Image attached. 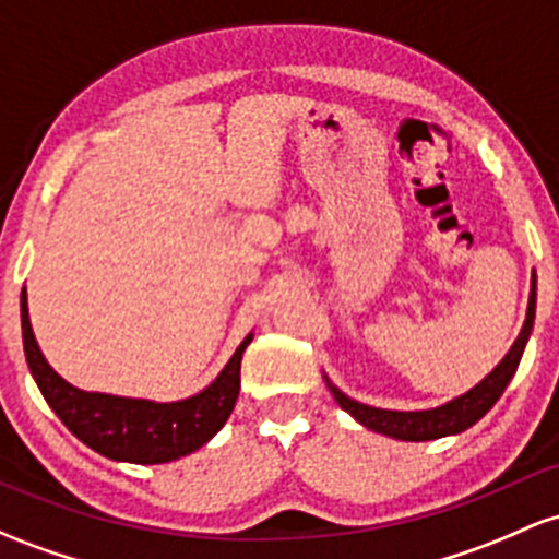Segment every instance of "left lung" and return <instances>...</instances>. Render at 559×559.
Returning <instances> with one entry per match:
<instances>
[{
	"instance_id": "1",
	"label": "left lung",
	"mask_w": 559,
	"mask_h": 559,
	"mask_svg": "<svg viewBox=\"0 0 559 559\" xmlns=\"http://www.w3.org/2000/svg\"><path fill=\"white\" fill-rule=\"evenodd\" d=\"M533 318H536V278H533V289L528 299V316H525L523 331L514 340L512 349L507 353V358L496 366L493 371L483 379L477 388H472L467 395L456 397V401L445 403V406L432 408V411H384V408H371L364 403L353 401L345 392H340L334 384H329L331 395L347 411L349 416L360 421L364 427L373 429V432L390 435L395 440H411V443H419V440H438L445 435L464 432V429L475 425L477 419L488 414L493 408V403L499 401L501 392L507 390L509 379L518 371L520 358H523L525 342H528Z\"/></svg>"
}]
</instances>
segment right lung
<instances>
[{"mask_svg":"<svg viewBox=\"0 0 559 559\" xmlns=\"http://www.w3.org/2000/svg\"><path fill=\"white\" fill-rule=\"evenodd\" d=\"M21 329L28 369L60 421L92 451L132 464L175 462L201 449L223 429L241 390V355L251 342L249 334L204 392L188 401L151 403L84 392L60 379L34 340L26 289L21 294Z\"/></svg>","mask_w":559,"mask_h":559,"instance_id":"obj_1","label":"right lung"}]
</instances>
